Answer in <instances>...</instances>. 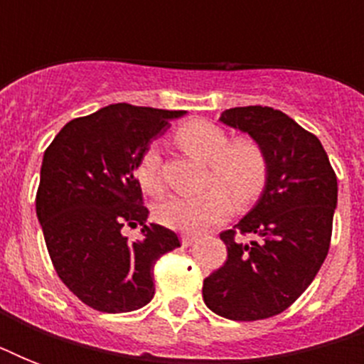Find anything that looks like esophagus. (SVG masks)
Returning a JSON list of instances; mask_svg holds the SVG:
<instances>
[{"label":"esophagus","mask_w":364,"mask_h":364,"mask_svg":"<svg viewBox=\"0 0 364 364\" xmlns=\"http://www.w3.org/2000/svg\"><path fill=\"white\" fill-rule=\"evenodd\" d=\"M194 242H196V236H193V234H183L181 236L183 247H188V245H193Z\"/></svg>","instance_id":"1"}]
</instances>
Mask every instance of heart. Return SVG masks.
<instances>
[{
	"label": "heart",
	"mask_w": 364,
	"mask_h": 364,
	"mask_svg": "<svg viewBox=\"0 0 364 364\" xmlns=\"http://www.w3.org/2000/svg\"><path fill=\"white\" fill-rule=\"evenodd\" d=\"M177 141L200 160L210 164L208 187L198 196H170L156 208V219L179 232H200L223 221L230 213V199L247 204L262 191L266 181V156L257 141L238 137L230 141L227 132L208 121H191L176 134ZM162 160L156 145L141 153L136 164V177L143 191L160 194Z\"/></svg>",
	"instance_id": "heart-1"
}]
</instances>
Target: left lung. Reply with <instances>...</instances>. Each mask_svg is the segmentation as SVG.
Wrapping results in <instances>:
<instances>
[{
	"label": "left lung",
	"instance_id": "8db88e82",
	"mask_svg": "<svg viewBox=\"0 0 364 364\" xmlns=\"http://www.w3.org/2000/svg\"><path fill=\"white\" fill-rule=\"evenodd\" d=\"M219 121L245 132L266 156L264 191L232 230L221 232L228 257L204 279L205 306L234 321L287 310L314 282L328 253L338 183L314 134L262 105L232 107ZM236 233H255L243 244Z\"/></svg>",
	"mask_w": 364,
	"mask_h": 364
}]
</instances>
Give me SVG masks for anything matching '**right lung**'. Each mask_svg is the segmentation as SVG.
<instances>
[{"instance_id":"add662e5","label":"right lung","mask_w":364,"mask_h":364,"mask_svg":"<svg viewBox=\"0 0 364 364\" xmlns=\"http://www.w3.org/2000/svg\"><path fill=\"white\" fill-rule=\"evenodd\" d=\"M185 111L115 104L73 119L43 154L36 211L54 270L77 299L122 314L154 296L153 268L179 247L173 230L145 225L136 164L153 137ZM142 225L128 242L122 226Z\"/></svg>"}]
</instances>
